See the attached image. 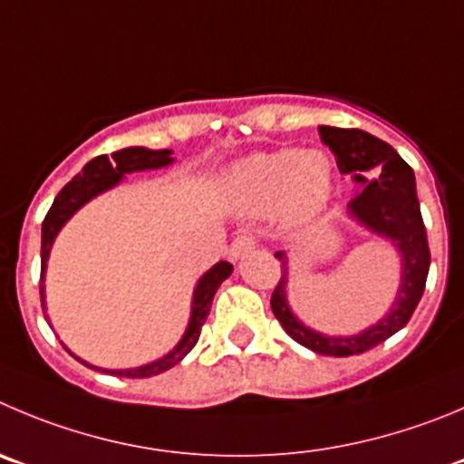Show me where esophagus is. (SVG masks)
I'll return each mask as SVG.
<instances>
[{
  "label": "esophagus",
  "instance_id": "34e87169",
  "mask_svg": "<svg viewBox=\"0 0 464 464\" xmlns=\"http://www.w3.org/2000/svg\"><path fill=\"white\" fill-rule=\"evenodd\" d=\"M254 246H256V237H254L252 233H240V236L231 242V246H228V258H231V261H240V258H245L246 254L252 252Z\"/></svg>",
  "mask_w": 464,
  "mask_h": 464
}]
</instances>
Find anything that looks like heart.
Returning <instances> with one entry per match:
<instances>
[{
    "mask_svg": "<svg viewBox=\"0 0 464 464\" xmlns=\"http://www.w3.org/2000/svg\"><path fill=\"white\" fill-rule=\"evenodd\" d=\"M227 192L249 212L279 210L288 224L311 222L334 192V167L320 150L279 149L233 164Z\"/></svg>",
    "mask_w": 464,
    "mask_h": 464,
    "instance_id": "1",
    "label": "heart"
}]
</instances>
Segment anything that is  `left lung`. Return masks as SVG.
<instances>
[{"label": "left lung", "mask_w": 464, "mask_h": 464, "mask_svg": "<svg viewBox=\"0 0 464 464\" xmlns=\"http://www.w3.org/2000/svg\"><path fill=\"white\" fill-rule=\"evenodd\" d=\"M318 132L323 144L330 146V150L334 153L339 171L353 173V179L362 183V189L348 203L350 215L373 233L392 240L401 252V288H398L392 311L373 327L363 330L362 334H320V332L304 327L288 306V297H285L288 263H285L284 252H276L275 256L281 261L284 275L272 293L270 304L281 327L300 345L318 354H327V357H350V354H362L375 348L408 324L421 300L423 288H426L430 249H428L412 167L387 141L378 140L363 130L320 125ZM373 168L376 169V179L369 181L362 173Z\"/></svg>", "instance_id": "left-lung-1"}]
</instances>
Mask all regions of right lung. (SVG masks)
Listing matches in <instances>:
<instances>
[{"instance_id":"1","label":"right lung","mask_w":464,"mask_h":464,"mask_svg":"<svg viewBox=\"0 0 464 464\" xmlns=\"http://www.w3.org/2000/svg\"><path fill=\"white\" fill-rule=\"evenodd\" d=\"M171 150L162 149V150H150V149H141V146H132V149H123L111 153V158L107 155H98L91 162L84 164L82 173H77L75 179L62 189V192L56 194L54 203L47 210L45 219H43V236H41V304L43 311H45V285H43V279H45V267H47V258H50V249L52 242H54L56 233L62 231L63 224L84 206L86 201H91L93 197L102 194L105 189L114 188V185L121 183L125 173L132 171H146V169H160L171 164ZM233 272V266L227 261H219L218 266H212L206 275L198 279L197 288H194V297H192V315H189V324L188 330H185L183 339L179 341V345L171 350L169 354H164L162 359L153 363H146V366H140V369H125V371H110V369H98V366H91V363H84L89 369L102 371V373L110 375H119V378H150V375H158L169 371L171 366L180 362L189 350L197 345L198 334H201V327L206 323V315L210 311L212 297L218 293V288L222 285L224 279H228V275ZM47 320V315H45ZM50 323V320H47Z\"/></svg>"}]
</instances>
